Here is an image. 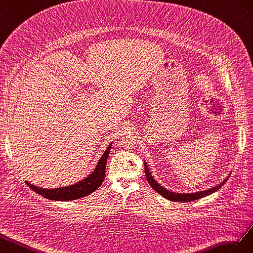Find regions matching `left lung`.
<instances>
[{
  "instance_id": "left-lung-1",
  "label": "left lung",
  "mask_w": 253,
  "mask_h": 253,
  "mask_svg": "<svg viewBox=\"0 0 253 253\" xmlns=\"http://www.w3.org/2000/svg\"><path fill=\"white\" fill-rule=\"evenodd\" d=\"M144 168H145V175H146V179L147 181L149 182L150 186L153 187V189L161 195V196L165 197L169 200L171 201H181V203H190V201L193 200H197L199 198H203L206 196H209V195H211L212 193L218 191L220 187L226 183V181H228V178L230 177V174L222 180L220 183H218L217 185H215L211 189H208V190H204V191H199V192H195V193H177V192H172L170 190L165 189L163 185H161L160 183L157 182V180L153 177L151 175V172L149 171L148 169V165L147 163L144 161Z\"/></svg>"
}]
</instances>
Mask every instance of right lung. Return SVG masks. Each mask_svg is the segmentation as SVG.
I'll return each instance as SVG.
<instances>
[{
	"label": "right lung",
	"instance_id": "obj_1",
	"mask_svg": "<svg viewBox=\"0 0 253 253\" xmlns=\"http://www.w3.org/2000/svg\"><path fill=\"white\" fill-rule=\"evenodd\" d=\"M112 146V142L107 147L103 156L100 157L96 167L90 175L84 178L81 181L68 186L54 187V189H43V187L32 184L31 182L25 181L31 189L38 193L41 196L50 200H59V201H70L76 200L82 197H85L96 191L98 187L102 185L105 179V170L108 157H109L110 149Z\"/></svg>",
	"mask_w": 253,
	"mask_h": 253
}]
</instances>
